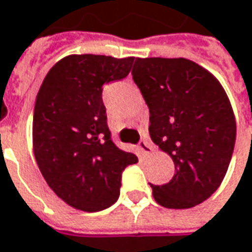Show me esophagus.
<instances>
[{
    "mask_svg": "<svg viewBox=\"0 0 252 252\" xmlns=\"http://www.w3.org/2000/svg\"><path fill=\"white\" fill-rule=\"evenodd\" d=\"M139 150L143 156H147V154H150L151 151H153V147H151V144L149 141L146 140H141L139 143Z\"/></svg>",
    "mask_w": 252,
    "mask_h": 252,
    "instance_id": "1",
    "label": "esophagus"
}]
</instances>
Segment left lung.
<instances>
[{"label":"left lung","mask_w":252,"mask_h":252,"mask_svg":"<svg viewBox=\"0 0 252 252\" xmlns=\"http://www.w3.org/2000/svg\"><path fill=\"white\" fill-rule=\"evenodd\" d=\"M131 75L150 109L151 140L175 165L168 184H150L153 196L164 208H193L216 192L233 156L227 94L213 74L182 57H137Z\"/></svg>","instance_id":"1"}]
</instances>
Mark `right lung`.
I'll return each instance as SVG.
<instances>
[{"label":"right lung","mask_w":252,"mask_h":252,"mask_svg":"<svg viewBox=\"0 0 252 252\" xmlns=\"http://www.w3.org/2000/svg\"><path fill=\"white\" fill-rule=\"evenodd\" d=\"M134 57L71 54L44 77L33 112V153L47 185L71 208L99 212L116 202L123 169L137 162L115 146L102 85L130 73Z\"/></svg>","instance_id":"obj_1"}]
</instances>
